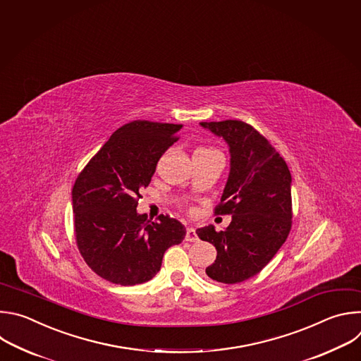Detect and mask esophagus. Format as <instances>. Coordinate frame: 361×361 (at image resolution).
Returning a JSON list of instances; mask_svg holds the SVG:
<instances>
[{"label": "esophagus", "mask_w": 361, "mask_h": 361, "mask_svg": "<svg viewBox=\"0 0 361 361\" xmlns=\"http://www.w3.org/2000/svg\"><path fill=\"white\" fill-rule=\"evenodd\" d=\"M185 240L186 242H197L199 238L196 235V231L193 228H188L186 229V236H185Z\"/></svg>", "instance_id": "esophagus-1"}]
</instances>
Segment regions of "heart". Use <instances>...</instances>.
Instances as JSON below:
<instances>
[{
	"instance_id": "b5f03b06",
	"label": "heart",
	"mask_w": 361,
	"mask_h": 361,
	"mask_svg": "<svg viewBox=\"0 0 361 361\" xmlns=\"http://www.w3.org/2000/svg\"><path fill=\"white\" fill-rule=\"evenodd\" d=\"M200 149H207V148H200Z\"/></svg>"
}]
</instances>
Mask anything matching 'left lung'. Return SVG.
<instances>
[{
	"label": "left lung",
	"mask_w": 361,
	"mask_h": 361,
	"mask_svg": "<svg viewBox=\"0 0 361 361\" xmlns=\"http://www.w3.org/2000/svg\"><path fill=\"white\" fill-rule=\"evenodd\" d=\"M225 139L231 172L214 213L232 214L221 232L209 225L196 231L218 256L206 274L235 284L257 274L277 253L292 228V175L269 140L242 121L200 122Z\"/></svg>",
	"instance_id": "8db88e82"
}]
</instances>
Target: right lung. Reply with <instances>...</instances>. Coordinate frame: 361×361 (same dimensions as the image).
<instances>
[{
	"mask_svg": "<svg viewBox=\"0 0 361 361\" xmlns=\"http://www.w3.org/2000/svg\"><path fill=\"white\" fill-rule=\"evenodd\" d=\"M182 125L133 121L116 129L88 162L72 189L78 249L102 279L133 286L151 280L166 249L179 245L185 226L169 216L152 222L136 212L161 157Z\"/></svg>",
	"mask_w": 361,
	"mask_h": 361,
	"instance_id": "1",
	"label": "right lung"
}]
</instances>
